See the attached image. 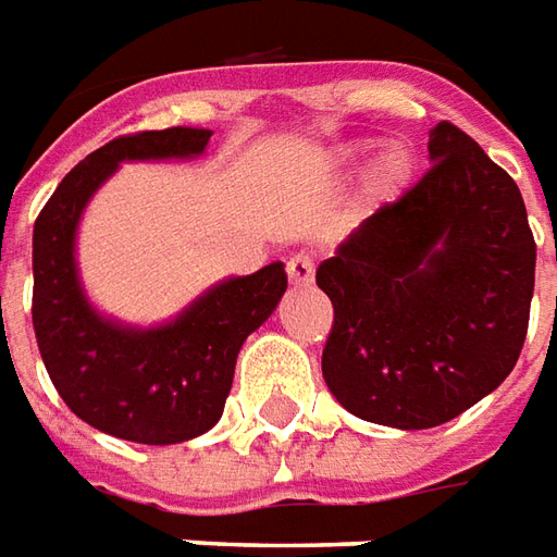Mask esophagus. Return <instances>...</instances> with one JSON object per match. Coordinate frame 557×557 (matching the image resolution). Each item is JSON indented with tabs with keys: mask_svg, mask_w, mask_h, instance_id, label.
Listing matches in <instances>:
<instances>
[{
	"mask_svg": "<svg viewBox=\"0 0 557 557\" xmlns=\"http://www.w3.org/2000/svg\"><path fill=\"white\" fill-rule=\"evenodd\" d=\"M286 274H289L292 286H307L313 280V259L307 253H295L289 256L286 262Z\"/></svg>",
	"mask_w": 557,
	"mask_h": 557,
	"instance_id": "esophagus-1",
	"label": "esophagus"
}]
</instances>
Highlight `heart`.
I'll use <instances>...</instances> for the list:
<instances>
[{
    "label": "heart",
    "instance_id": "heart-1",
    "mask_svg": "<svg viewBox=\"0 0 557 557\" xmlns=\"http://www.w3.org/2000/svg\"><path fill=\"white\" fill-rule=\"evenodd\" d=\"M373 143H358V146H349L343 151V163L351 166L361 160L363 151H370ZM418 170V158L406 143H394L387 146L373 163V172H370V182H367V190L373 199H397L406 187L411 184V175Z\"/></svg>",
    "mask_w": 557,
    "mask_h": 557
}]
</instances>
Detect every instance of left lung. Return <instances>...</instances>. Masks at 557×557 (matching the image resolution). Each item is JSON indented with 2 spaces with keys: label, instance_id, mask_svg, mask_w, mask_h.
<instances>
[{
  "label": "left lung",
  "instance_id": "8db88e82",
  "mask_svg": "<svg viewBox=\"0 0 557 557\" xmlns=\"http://www.w3.org/2000/svg\"><path fill=\"white\" fill-rule=\"evenodd\" d=\"M430 172L315 271L334 304L322 351L355 418L430 430L510 375L528 334L537 244L516 182L450 122Z\"/></svg>",
  "mask_w": 557,
  "mask_h": 557
}]
</instances>
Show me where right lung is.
<instances>
[{"label":"right lung","mask_w":557,"mask_h":557,"mask_svg":"<svg viewBox=\"0 0 557 557\" xmlns=\"http://www.w3.org/2000/svg\"><path fill=\"white\" fill-rule=\"evenodd\" d=\"M211 131L166 127L107 143L67 172L35 220L32 325L44 367L65 406L95 430L137 444H178L223 414L244 339L277 310L283 262L202 292L172 322L131 327L101 315L79 286L83 208L125 160H184L206 151Z\"/></svg>","instance_id":"add662e5"}]
</instances>
